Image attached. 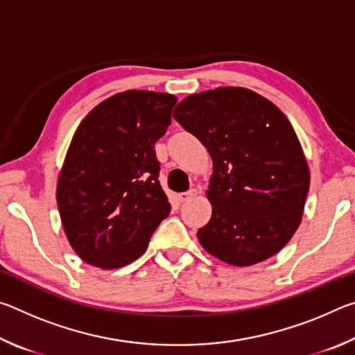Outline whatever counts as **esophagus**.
I'll return each mask as SVG.
<instances>
[{
    "instance_id": "34e87169",
    "label": "esophagus",
    "mask_w": 355,
    "mask_h": 355,
    "mask_svg": "<svg viewBox=\"0 0 355 355\" xmlns=\"http://www.w3.org/2000/svg\"><path fill=\"white\" fill-rule=\"evenodd\" d=\"M196 196H197V191L196 189H189V191H186V192H182V194L178 196V199L182 200V202H189V200L194 199Z\"/></svg>"
}]
</instances>
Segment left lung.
<instances>
[{
    "label": "left lung",
    "mask_w": 355,
    "mask_h": 355,
    "mask_svg": "<svg viewBox=\"0 0 355 355\" xmlns=\"http://www.w3.org/2000/svg\"><path fill=\"white\" fill-rule=\"evenodd\" d=\"M173 119L213 159L207 197L211 219L197 238L208 254L252 266L277 254L302 220L310 186L307 159L290 120L245 87L192 94Z\"/></svg>",
    "instance_id": "left-lung-1"
}]
</instances>
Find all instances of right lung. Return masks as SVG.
<instances>
[{
    "label": "right lung",
    "mask_w": 355,
    "mask_h": 355,
    "mask_svg": "<svg viewBox=\"0 0 355 355\" xmlns=\"http://www.w3.org/2000/svg\"><path fill=\"white\" fill-rule=\"evenodd\" d=\"M177 97L125 91L97 105L71 137L56 200L69 243L92 266H127L147 250L171 213L155 142L171 125Z\"/></svg>",
    "instance_id": "add662e5"
}]
</instances>
